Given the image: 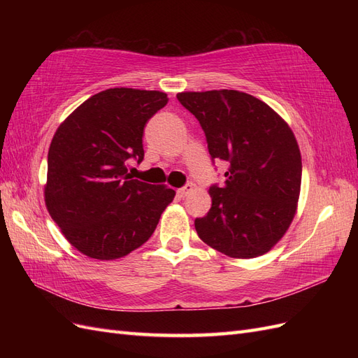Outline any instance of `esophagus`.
Instances as JSON below:
<instances>
[{
  "instance_id": "esophagus-1",
  "label": "esophagus",
  "mask_w": 358,
  "mask_h": 358,
  "mask_svg": "<svg viewBox=\"0 0 358 358\" xmlns=\"http://www.w3.org/2000/svg\"><path fill=\"white\" fill-rule=\"evenodd\" d=\"M192 189H194V185H192V183H188V185H185L183 188H179V189H178V196L182 197V199L187 197Z\"/></svg>"
}]
</instances>
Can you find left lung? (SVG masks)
<instances>
[{
    "mask_svg": "<svg viewBox=\"0 0 358 358\" xmlns=\"http://www.w3.org/2000/svg\"><path fill=\"white\" fill-rule=\"evenodd\" d=\"M197 117L212 159L229 164L222 187L212 185V208L194 221L200 239L233 258L268 252L297 210L301 157L294 133L272 107L246 92H179Z\"/></svg>",
    "mask_w": 358,
    "mask_h": 358,
    "instance_id": "left-lung-1",
    "label": "left lung"
}]
</instances>
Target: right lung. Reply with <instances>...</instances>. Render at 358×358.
Segmentation results:
<instances>
[{"instance_id": "1", "label": "right lung", "mask_w": 358, "mask_h": 358, "mask_svg": "<svg viewBox=\"0 0 358 358\" xmlns=\"http://www.w3.org/2000/svg\"><path fill=\"white\" fill-rule=\"evenodd\" d=\"M166 92L110 88L82 103L48 154L45 201L66 239L86 257L116 259L142 246L175 199L166 185L133 179L145 157V125L167 104Z\"/></svg>"}]
</instances>
